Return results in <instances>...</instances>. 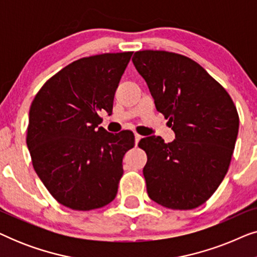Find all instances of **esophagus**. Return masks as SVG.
Masks as SVG:
<instances>
[{
  "label": "esophagus",
  "mask_w": 257,
  "mask_h": 257,
  "mask_svg": "<svg viewBox=\"0 0 257 257\" xmlns=\"http://www.w3.org/2000/svg\"><path fill=\"white\" fill-rule=\"evenodd\" d=\"M143 138V137L142 136H140V135H138V133H136V135H135V140H136V146L137 145H138V143L140 142V139H142Z\"/></svg>",
  "instance_id": "34e87169"
}]
</instances>
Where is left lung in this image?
Returning <instances> with one entry per match:
<instances>
[{"label":"left lung","instance_id":"8db88e82","mask_svg":"<svg viewBox=\"0 0 257 257\" xmlns=\"http://www.w3.org/2000/svg\"><path fill=\"white\" fill-rule=\"evenodd\" d=\"M157 111L171 122L175 139L140 140L147 194L171 209H193L216 191L238 133L236 107L226 90L198 63L167 51H137L132 58Z\"/></svg>","mask_w":257,"mask_h":257}]
</instances>
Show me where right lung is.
Returning <instances> with one entry per match:
<instances>
[{
	"label": "right lung",
	"mask_w": 257,
	"mask_h": 257,
	"mask_svg": "<svg viewBox=\"0 0 257 257\" xmlns=\"http://www.w3.org/2000/svg\"><path fill=\"white\" fill-rule=\"evenodd\" d=\"M132 52L80 58L38 91L31 103L27 146L35 171L63 206L91 210L114 200L122 158L135 146L130 131L98 126L111 113L114 92Z\"/></svg>",
	"instance_id": "right-lung-1"
}]
</instances>
